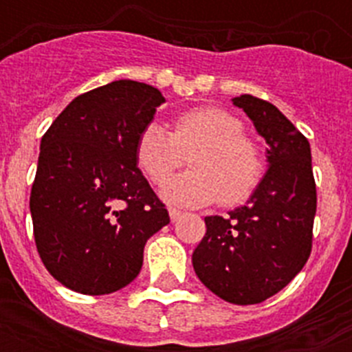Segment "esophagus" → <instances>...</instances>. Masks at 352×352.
Returning a JSON list of instances; mask_svg holds the SVG:
<instances>
[{
	"instance_id": "esophagus-1",
	"label": "esophagus",
	"mask_w": 352,
	"mask_h": 352,
	"mask_svg": "<svg viewBox=\"0 0 352 352\" xmlns=\"http://www.w3.org/2000/svg\"><path fill=\"white\" fill-rule=\"evenodd\" d=\"M182 217V212L181 210H175V208H170V219L171 223H177V221Z\"/></svg>"
}]
</instances>
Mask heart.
<instances>
[{"label": "heart", "instance_id": "obj_1", "mask_svg": "<svg viewBox=\"0 0 352 352\" xmlns=\"http://www.w3.org/2000/svg\"><path fill=\"white\" fill-rule=\"evenodd\" d=\"M192 170L171 179L162 195L179 206H225L245 203L261 181L259 149L243 135V124L219 107H197L179 115L173 133L159 122L142 127L135 146L140 170L153 184H162L179 170L186 155Z\"/></svg>", "mask_w": 352, "mask_h": 352}]
</instances>
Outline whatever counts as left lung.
Instances as JSON below:
<instances>
[{
  "label": "left lung",
  "mask_w": 352,
  "mask_h": 352,
  "mask_svg": "<svg viewBox=\"0 0 352 352\" xmlns=\"http://www.w3.org/2000/svg\"><path fill=\"white\" fill-rule=\"evenodd\" d=\"M232 102L268 144V170L245 206L204 217L192 263L221 300L254 305L287 287L311 256L316 184L309 140L278 107L252 95Z\"/></svg>",
  "instance_id": "8db88e82"
}]
</instances>
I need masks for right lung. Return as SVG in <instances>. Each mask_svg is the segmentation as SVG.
I'll return each mask as SVG.
<instances>
[{
  "label": "right lung",
  "instance_id": "obj_1",
  "mask_svg": "<svg viewBox=\"0 0 352 352\" xmlns=\"http://www.w3.org/2000/svg\"><path fill=\"white\" fill-rule=\"evenodd\" d=\"M162 102L153 85L117 80L76 96L41 137L30 190L36 248L74 292L111 294L131 283L146 241L170 223L135 157Z\"/></svg>",
  "mask_w": 352,
  "mask_h": 352
}]
</instances>
